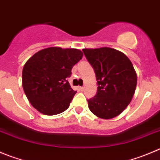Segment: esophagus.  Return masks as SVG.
<instances>
[{"instance_id":"esophagus-1","label":"esophagus","mask_w":160,"mask_h":160,"mask_svg":"<svg viewBox=\"0 0 160 160\" xmlns=\"http://www.w3.org/2000/svg\"><path fill=\"white\" fill-rule=\"evenodd\" d=\"M79 89H80V91H83L84 90V87H79Z\"/></svg>"}]
</instances>
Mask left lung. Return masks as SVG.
<instances>
[{"label":"left lung","mask_w":160,"mask_h":160,"mask_svg":"<svg viewBox=\"0 0 160 160\" xmlns=\"http://www.w3.org/2000/svg\"><path fill=\"white\" fill-rule=\"evenodd\" d=\"M97 80L95 97L88 100L89 108L104 119L115 118L131 101L137 86V74L124 53L108 47L82 49Z\"/></svg>","instance_id":"obj_1"}]
</instances>
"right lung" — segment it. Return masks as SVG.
Wrapping results in <instances>:
<instances>
[{
	"label": "right lung",
	"mask_w": 160,
	"mask_h": 160,
	"mask_svg": "<svg viewBox=\"0 0 160 160\" xmlns=\"http://www.w3.org/2000/svg\"><path fill=\"white\" fill-rule=\"evenodd\" d=\"M77 48L50 47L32 56L22 69V88L35 109L46 115L62 113L77 92L68 81L71 69L82 58Z\"/></svg>",
	"instance_id": "right-lung-1"
}]
</instances>
